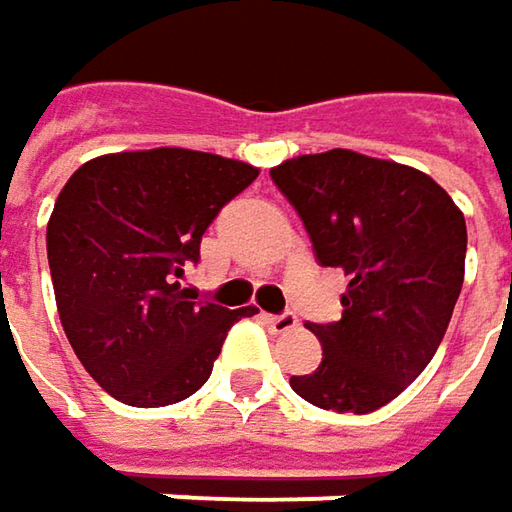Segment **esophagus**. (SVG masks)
Returning <instances> with one entry per match:
<instances>
[{"label":"esophagus","mask_w":512,"mask_h":512,"mask_svg":"<svg viewBox=\"0 0 512 512\" xmlns=\"http://www.w3.org/2000/svg\"><path fill=\"white\" fill-rule=\"evenodd\" d=\"M268 325L273 328V331H291V328H296L299 325V320H296L294 311H285V314H276V317H268Z\"/></svg>","instance_id":"obj_1"}]
</instances>
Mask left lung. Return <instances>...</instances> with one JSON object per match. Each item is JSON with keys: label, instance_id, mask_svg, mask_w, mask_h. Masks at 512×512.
Instances as JSON below:
<instances>
[{"label": "left lung", "instance_id": "8db88e82", "mask_svg": "<svg viewBox=\"0 0 512 512\" xmlns=\"http://www.w3.org/2000/svg\"><path fill=\"white\" fill-rule=\"evenodd\" d=\"M270 178L317 262L348 276L343 320L308 322L322 363L291 386L320 409L374 412L429 366L447 334L464 285V213L421 169L351 149L282 161Z\"/></svg>", "mask_w": 512, "mask_h": 512}]
</instances>
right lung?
I'll return each instance as SVG.
<instances>
[{"mask_svg": "<svg viewBox=\"0 0 512 512\" xmlns=\"http://www.w3.org/2000/svg\"><path fill=\"white\" fill-rule=\"evenodd\" d=\"M259 169L161 146L91 158L48 218V268L65 337L103 392L169 406L198 392L233 322L253 317L181 288L218 210Z\"/></svg>", "mask_w": 512, "mask_h": 512, "instance_id": "add662e5", "label": "right lung"}]
</instances>
